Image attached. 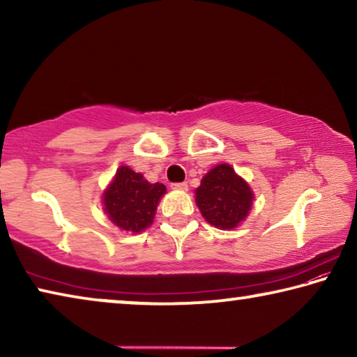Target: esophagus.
I'll use <instances>...</instances> for the list:
<instances>
[{
	"mask_svg": "<svg viewBox=\"0 0 357 357\" xmlns=\"http://www.w3.org/2000/svg\"><path fill=\"white\" fill-rule=\"evenodd\" d=\"M172 189H174V190H187V184L185 183H174V184H172Z\"/></svg>",
	"mask_w": 357,
	"mask_h": 357,
	"instance_id": "obj_1",
	"label": "esophagus"
}]
</instances>
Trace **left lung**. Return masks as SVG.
<instances>
[{
    "label": "left lung",
    "mask_w": 357,
    "mask_h": 357,
    "mask_svg": "<svg viewBox=\"0 0 357 357\" xmlns=\"http://www.w3.org/2000/svg\"><path fill=\"white\" fill-rule=\"evenodd\" d=\"M253 190L229 164H219L204 174L195 189V203L204 220L215 228L241 225L253 204Z\"/></svg>",
    "instance_id": "8db88e82"
}]
</instances>
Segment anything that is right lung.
Instances as JSON below:
<instances>
[{
  "mask_svg": "<svg viewBox=\"0 0 357 357\" xmlns=\"http://www.w3.org/2000/svg\"><path fill=\"white\" fill-rule=\"evenodd\" d=\"M165 193L164 184H151L142 173L121 165L102 193V206L108 220L119 229L138 234L153 223L157 204Z\"/></svg>",
  "mask_w": 357,
  "mask_h": 357,
  "instance_id": "add662e5",
  "label": "right lung"
}]
</instances>
